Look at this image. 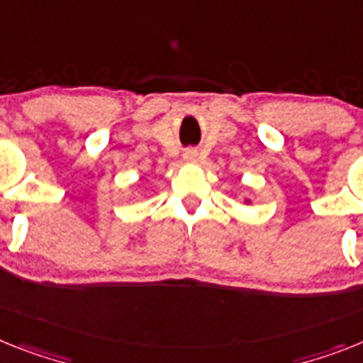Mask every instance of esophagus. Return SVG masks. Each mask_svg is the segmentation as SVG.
<instances>
[{"mask_svg": "<svg viewBox=\"0 0 363 363\" xmlns=\"http://www.w3.org/2000/svg\"><path fill=\"white\" fill-rule=\"evenodd\" d=\"M184 158H186V160H194V158H196V151H186V153H184Z\"/></svg>", "mask_w": 363, "mask_h": 363, "instance_id": "esophagus-1", "label": "esophagus"}]
</instances>
